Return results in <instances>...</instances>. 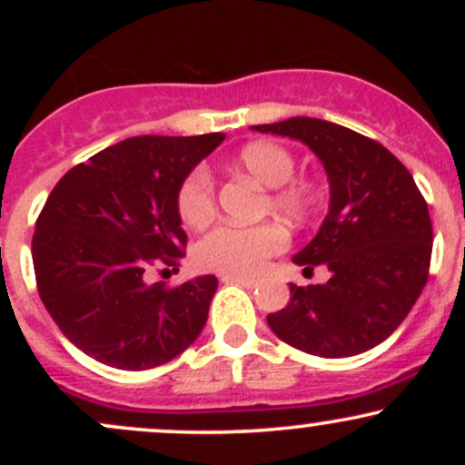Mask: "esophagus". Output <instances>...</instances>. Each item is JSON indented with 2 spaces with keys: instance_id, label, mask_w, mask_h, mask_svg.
Returning a JSON list of instances; mask_svg holds the SVG:
<instances>
[{
  "instance_id": "obj_1",
  "label": "esophagus",
  "mask_w": 465,
  "mask_h": 465,
  "mask_svg": "<svg viewBox=\"0 0 465 465\" xmlns=\"http://www.w3.org/2000/svg\"><path fill=\"white\" fill-rule=\"evenodd\" d=\"M225 284H240L244 288H255L258 286V280H253V277H242V275H223L221 277Z\"/></svg>"
}]
</instances>
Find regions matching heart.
<instances>
[{
	"mask_svg": "<svg viewBox=\"0 0 465 465\" xmlns=\"http://www.w3.org/2000/svg\"><path fill=\"white\" fill-rule=\"evenodd\" d=\"M236 165L262 188H269L271 210L291 223H302L312 205L306 185L292 183L295 157L273 142H255L240 151ZM214 212V183L207 170H194L179 190V214L185 225L199 227ZM286 247V233L273 223L253 227L218 225L205 233L194 249L201 269L227 275H255L266 260Z\"/></svg>",
	"mask_w": 465,
	"mask_h": 465,
	"instance_id": "1",
	"label": "heart"
}]
</instances>
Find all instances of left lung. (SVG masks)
Wrapping results in <instances>:
<instances>
[{
  "instance_id": "8db88e82",
  "label": "left lung",
  "mask_w": 465,
  "mask_h": 465,
  "mask_svg": "<svg viewBox=\"0 0 465 465\" xmlns=\"http://www.w3.org/2000/svg\"><path fill=\"white\" fill-rule=\"evenodd\" d=\"M253 131L306 143L323 163L330 205L317 236L292 255L325 264V284H291V302L266 317L292 348L343 359L376 348L404 322L429 280L433 227L413 177L382 143L319 117Z\"/></svg>"
}]
</instances>
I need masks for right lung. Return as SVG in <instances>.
I'll return each mask as SVG.
<instances>
[{"label":"right lung","instance_id":"right-lung-1","mask_svg":"<svg viewBox=\"0 0 465 465\" xmlns=\"http://www.w3.org/2000/svg\"><path fill=\"white\" fill-rule=\"evenodd\" d=\"M225 140L140 135L78 163L47 196L32 238L41 302L61 332L104 365L151 370L190 348L218 280L148 284L151 266H177L188 236L179 190Z\"/></svg>","mask_w":465,"mask_h":465}]
</instances>
